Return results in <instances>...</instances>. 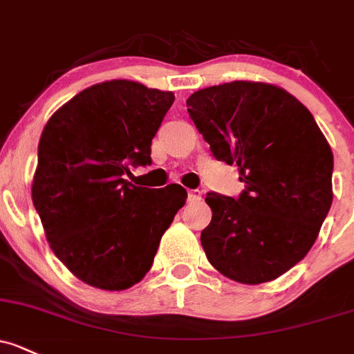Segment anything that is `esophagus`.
<instances>
[{"instance_id": "34e87169", "label": "esophagus", "mask_w": 354, "mask_h": 354, "mask_svg": "<svg viewBox=\"0 0 354 354\" xmlns=\"http://www.w3.org/2000/svg\"><path fill=\"white\" fill-rule=\"evenodd\" d=\"M202 200V192L200 189H189L188 192V202L189 203H196Z\"/></svg>"}]
</instances>
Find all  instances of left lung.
Returning <instances> with one entry per match:
<instances>
[{
    "instance_id": "obj_1",
    "label": "left lung",
    "mask_w": 354,
    "mask_h": 354,
    "mask_svg": "<svg viewBox=\"0 0 354 354\" xmlns=\"http://www.w3.org/2000/svg\"><path fill=\"white\" fill-rule=\"evenodd\" d=\"M188 113L218 161L237 165V200L207 193L203 251L234 281L277 280L305 258L333 203V151L314 117L280 86L232 81L198 89Z\"/></svg>"
}]
</instances>
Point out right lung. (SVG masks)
Returning a JSON list of instances; mask_svg holds the SVG:
<instances>
[{
    "label": "right lung",
    "instance_id": "add662e5",
    "mask_svg": "<svg viewBox=\"0 0 354 354\" xmlns=\"http://www.w3.org/2000/svg\"><path fill=\"white\" fill-rule=\"evenodd\" d=\"M173 102V91L103 81L64 103L42 130L33 207L52 252L89 286L120 292L139 283L187 202L180 185L154 192L124 178L130 165H151L152 137Z\"/></svg>",
    "mask_w": 354,
    "mask_h": 354
}]
</instances>
